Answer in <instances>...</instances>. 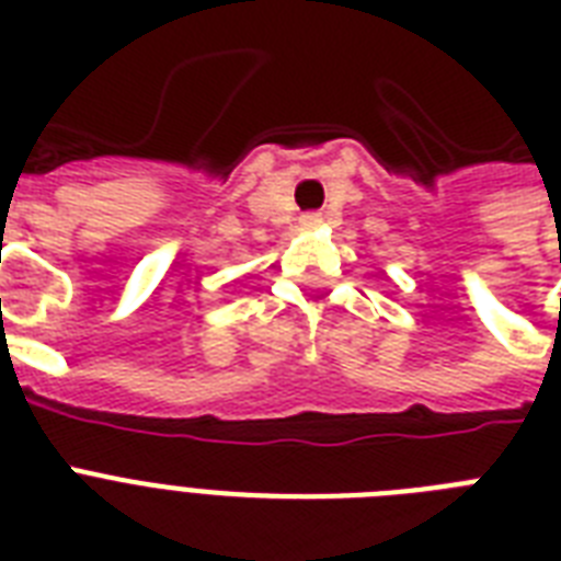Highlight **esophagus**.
Segmentation results:
<instances>
[{
    "label": "esophagus",
    "mask_w": 561,
    "mask_h": 561,
    "mask_svg": "<svg viewBox=\"0 0 561 561\" xmlns=\"http://www.w3.org/2000/svg\"><path fill=\"white\" fill-rule=\"evenodd\" d=\"M320 224H323V215H320V211H306V215L299 218V227L302 229H317Z\"/></svg>",
    "instance_id": "esophagus-1"
}]
</instances>
